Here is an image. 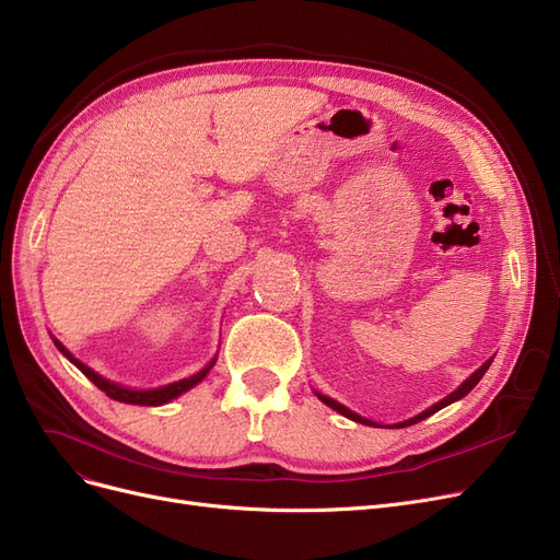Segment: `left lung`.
<instances>
[{
    "instance_id": "left-lung-1",
    "label": "left lung",
    "mask_w": 560,
    "mask_h": 560,
    "mask_svg": "<svg viewBox=\"0 0 560 560\" xmlns=\"http://www.w3.org/2000/svg\"><path fill=\"white\" fill-rule=\"evenodd\" d=\"M490 363H492V359H488V361H485L482 363V366L476 371V373H471L465 382H462L457 388H455V392L453 394H448L444 400H440V402H434L432 407H428L425 411H421V415L419 417H411L409 421H402V423H396V428H405V425H415V423H419V421H423V419H428V417H432L434 415V411H440L442 407H446V405H451V402H455V400H459V398H465L469 392H471V388L480 382V377L485 375V373H488V369H490ZM315 396H318L327 407H331V409H336L338 411V415H343V417H348V419H352V421H357V423H363V425H377L375 421H369V419H363V417H359V415H354V411L352 409H348V407H343V405H340V402H336V400H331L329 396H323V394H315Z\"/></svg>"
}]
</instances>
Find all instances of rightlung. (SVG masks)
Wrapping results in <instances>:
<instances>
[{
  "mask_svg": "<svg viewBox=\"0 0 560 560\" xmlns=\"http://www.w3.org/2000/svg\"><path fill=\"white\" fill-rule=\"evenodd\" d=\"M55 346L59 348V352L68 359V361H72L75 363V366L95 384L101 388V392H105L112 400H118V402H128V405H153V407H158V405H164V402H168V400H174V398H178L180 394H185V392H189L191 386H197L208 373H210V369L214 366V361H217V357L208 363L206 369H201L197 375H191V377H185V380H178V382H174V384H166V386H160V388H128V386H120V384H116V382H109V380H105L103 375H98L95 371H91L86 363H82L80 359H75L72 357L59 340L55 338Z\"/></svg>",
  "mask_w": 560,
  "mask_h": 560,
  "instance_id": "1",
  "label": "right lung"
}]
</instances>
